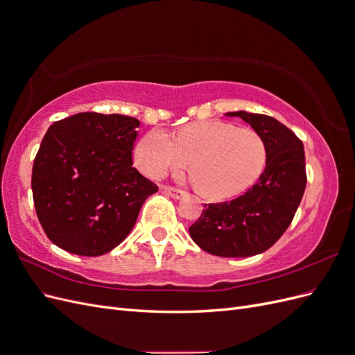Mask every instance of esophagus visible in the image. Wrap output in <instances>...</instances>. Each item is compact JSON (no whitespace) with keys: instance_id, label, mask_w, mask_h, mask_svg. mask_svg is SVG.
<instances>
[{"instance_id":"esophagus-1","label":"esophagus","mask_w":355,"mask_h":355,"mask_svg":"<svg viewBox=\"0 0 355 355\" xmlns=\"http://www.w3.org/2000/svg\"><path fill=\"white\" fill-rule=\"evenodd\" d=\"M161 191H163L166 196H168V197H171V198H175V200H179V198H182V197H184V196H185V192H184V191H180V189H176V188L161 187Z\"/></svg>"}]
</instances>
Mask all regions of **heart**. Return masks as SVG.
<instances>
[{"label":"heart","mask_w":355,"mask_h":355,"mask_svg":"<svg viewBox=\"0 0 355 355\" xmlns=\"http://www.w3.org/2000/svg\"><path fill=\"white\" fill-rule=\"evenodd\" d=\"M136 161L153 179L189 161V173L201 194L228 198L240 194L261 176L266 163L262 137L252 128L222 121L191 124L171 139L154 128L136 145Z\"/></svg>","instance_id":"b5f03b06"}]
</instances>
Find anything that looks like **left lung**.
Listing matches in <instances>:
<instances>
[{"label":"left lung","instance_id":"obj_1","mask_svg":"<svg viewBox=\"0 0 355 355\" xmlns=\"http://www.w3.org/2000/svg\"><path fill=\"white\" fill-rule=\"evenodd\" d=\"M225 115L241 118L262 137L265 170L239 198L204 204L189 235L210 254L250 257L270 249L292 223L306 187L305 151L302 141L272 116L245 111Z\"/></svg>","mask_w":355,"mask_h":355}]
</instances>
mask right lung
<instances>
[{
  "mask_svg": "<svg viewBox=\"0 0 355 355\" xmlns=\"http://www.w3.org/2000/svg\"><path fill=\"white\" fill-rule=\"evenodd\" d=\"M133 116L80 112L53 123L32 167V196L53 244L78 256L111 252L157 185L133 167Z\"/></svg>",
  "mask_w": 355,
  "mask_h": 355,
  "instance_id": "1",
  "label": "right lung"
}]
</instances>
